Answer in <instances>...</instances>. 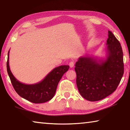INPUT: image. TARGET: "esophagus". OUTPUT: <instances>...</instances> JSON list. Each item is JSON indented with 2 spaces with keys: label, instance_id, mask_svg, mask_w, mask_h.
Wrapping results in <instances>:
<instances>
[{
  "label": "esophagus",
  "instance_id": "1",
  "mask_svg": "<svg viewBox=\"0 0 130 130\" xmlns=\"http://www.w3.org/2000/svg\"><path fill=\"white\" fill-rule=\"evenodd\" d=\"M74 61H71V62H70L69 63V66L70 68H73L74 67Z\"/></svg>",
  "mask_w": 130,
  "mask_h": 130
}]
</instances>
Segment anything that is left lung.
Instances as JSON below:
<instances>
[{"label":"left lung","instance_id":"1","mask_svg":"<svg viewBox=\"0 0 130 130\" xmlns=\"http://www.w3.org/2000/svg\"><path fill=\"white\" fill-rule=\"evenodd\" d=\"M108 37L105 58L82 56L75 65L78 90L82 97L92 102L102 100L112 94L124 73L121 44L110 30Z\"/></svg>","mask_w":130,"mask_h":130}]
</instances>
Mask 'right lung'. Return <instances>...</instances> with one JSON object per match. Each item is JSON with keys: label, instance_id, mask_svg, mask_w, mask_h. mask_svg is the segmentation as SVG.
Listing matches in <instances>:
<instances>
[{"label": "right lung", "instance_id": "1", "mask_svg": "<svg viewBox=\"0 0 130 130\" xmlns=\"http://www.w3.org/2000/svg\"><path fill=\"white\" fill-rule=\"evenodd\" d=\"M9 53L7 62V69L11 83L19 95L25 100L35 103H41L49 101L55 95L59 81L62 75L69 69V65L56 67L38 83L27 85L22 83L14 77L9 66Z\"/></svg>", "mask_w": 130, "mask_h": 130}]
</instances>
